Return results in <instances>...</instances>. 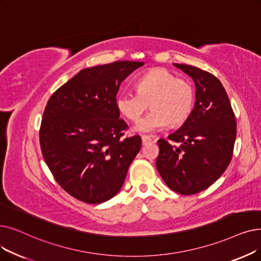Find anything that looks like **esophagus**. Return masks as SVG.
I'll use <instances>...</instances> for the list:
<instances>
[{
	"instance_id": "obj_1",
	"label": "esophagus",
	"mask_w": 261,
	"mask_h": 261,
	"mask_svg": "<svg viewBox=\"0 0 261 261\" xmlns=\"http://www.w3.org/2000/svg\"><path fill=\"white\" fill-rule=\"evenodd\" d=\"M142 142H143V145H147V144L152 143L154 141L150 137H148V135H142Z\"/></svg>"
}]
</instances>
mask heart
I'll list each match as a JSON object with an SVG mask.
<instances>
[{"mask_svg":"<svg viewBox=\"0 0 261 261\" xmlns=\"http://www.w3.org/2000/svg\"><path fill=\"white\" fill-rule=\"evenodd\" d=\"M137 93L122 90L116 98L120 114L132 122L138 121L148 108V113L137 124L138 131L155 132L168 126L186 121L193 111L195 89L186 77H177L165 68H153L141 75L137 83Z\"/></svg>","mask_w":261,"mask_h":261,"instance_id":"1","label":"heart"}]
</instances>
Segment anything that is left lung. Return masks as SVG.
<instances>
[{
	"instance_id": "8db88e82",
	"label": "left lung",
	"mask_w": 261,
	"mask_h": 261,
	"mask_svg": "<svg viewBox=\"0 0 261 261\" xmlns=\"http://www.w3.org/2000/svg\"><path fill=\"white\" fill-rule=\"evenodd\" d=\"M193 79L196 102L191 115L168 141H158L156 169L166 186L181 195L208 189L228 167L237 122L226 90L217 76L197 67L174 64Z\"/></svg>"
}]
</instances>
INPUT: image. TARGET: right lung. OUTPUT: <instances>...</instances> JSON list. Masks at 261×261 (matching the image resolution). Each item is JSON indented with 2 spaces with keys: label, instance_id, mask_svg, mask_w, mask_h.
Here are the masks:
<instances>
[{
  "label": "right lung",
  "instance_id": "obj_1",
  "mask_svg": "<svg viewBox=\"0 0 261 261\" xmlns=\"http://www.w3.org/2000/svg\"><path fill=\"white\" fill-rule=\"evenodd\" d=\"M143 62L120 61L86 68L56 89L43 111L39 142L44 162L69 195L101 203L121 189L140 135L124 138L116 95Z\"/></svg>",
  "mask_w": 261,
  "mask_h": 261
}]
</instances>
